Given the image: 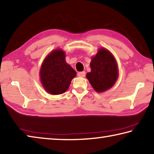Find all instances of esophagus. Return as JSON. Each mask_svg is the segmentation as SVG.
<instances>
[{
  "label": "esophagus",
  "mask_w": 154,
  "mask_h": 154,
  "mask_svg": "<svg viewBox=\"0 0 154 154\" xmlns=\"http://www.w3.org/2000/svg\"><path fill=\"white\" fill-rule=\"evenodd\" d=\"M77 76L80 77H84L86 76V72L82 71V72H79L77 73Z\"/></svg>",
  "instance_id": "obj_1"
}]
</instances>
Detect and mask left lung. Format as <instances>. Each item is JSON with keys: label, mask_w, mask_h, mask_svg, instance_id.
Listing matches in <instances>:
<instances>
[{"label": "left lung", "mask_w": 154, "mask_h": 154, "mask_svg": "<svg viewBox=\"0 0 154 154\" xmlns=\"http://www.w3.org/2000/svg\"><path fill=\"white\" fill-rule=\"evenodd\" d=\"M91 72L86 77L93 88L98 92L106 91L113 86L118 77L116 60L110 53L101 48L90 62Z\"/></svg>", "instance_id": "8db88e82"}]
</instances>
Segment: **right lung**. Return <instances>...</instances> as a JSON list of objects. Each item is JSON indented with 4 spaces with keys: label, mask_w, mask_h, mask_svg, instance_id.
Listing matches in <instances>:
<instances>
[{
    "label": "right lung",
    "mask_w": 154,
    "mask_h": 154,
    "mask_svg": "<svg viewBox=\"0 0 154 154\" xmlns=\"http://www.w3.org/2000/svg\"><path fill=\"white\" fill-rule=\"evenodd\" d=\"M40 79L46 91L60 94L66 91L76 72L65 60L62 50H55L44 61L40 69Z\"/></svg>",
    "instance_id": "obj_1"
}]
</instances>
